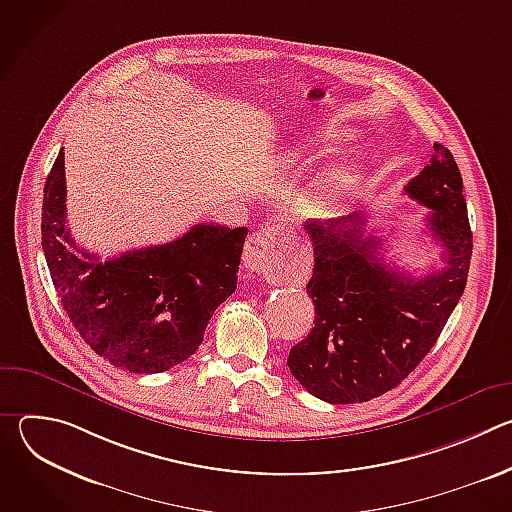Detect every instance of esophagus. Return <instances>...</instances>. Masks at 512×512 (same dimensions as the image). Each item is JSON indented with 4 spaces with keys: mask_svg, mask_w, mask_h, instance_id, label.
Returning <instances> with one entry per match:
<instances>
[{
    "mask_svg": "<svg viewBox=\"0 0 512 512\" xmlns=\"http://www.w3.org/2000/svg\"><path fill=\"white\" fill-rule=\"evenodd\" d=\"M285 249H287V245H285L283 227L267 225V227L255 231L247 239L243 263L249 271L269 273L279 263Z\"/></svg>",
    "mask_w": 512,
    "mask_h": 512,
    "instance_id": "esophagus-1",
    "label": "esophagus"
}]
</instances>
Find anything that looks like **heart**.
<instances>
[{
    "label": "heart",
    "mask_w": 512,
    "mask_h": 512,
    "mask_svg": "<svg viewBox=\"0 0 512 512\" xmlns=\"http://www.w3.org/2000/svg\"><path fill=\"white\" fill-rule=\"evenodd\" d=\"M298 156L296 154H287L285 162H296ZM356 180V172L352 166L348 164H338L334 168H330L314 186V200L320 206H328V204H336L344 194H348V190L352 188Z\"/></svg>",
    "instance_id": "obj_1"
}]
</instances>
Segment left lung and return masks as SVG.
I'll return each instance as SVG.
<instances>
[{
    "label": "left lung",
    "mask_w": 512,
    "mask_h": 512,
    "mask_svg": "<svg viewBox=\"0 0 512 512\" xmlns=\"http://www.w3.org/2000/svg\"><path fill=\"white\" fill-rule=\"evenodd\" d=\"M452 152L433 143L431 162L405 194L427 206V231L444 247V269L423 277L391 269L364 216L308 221L314 273L306 289L316 326L289 350L300 385L328 403H362L395 389L440 338L458 306L472 259V231Z\"/></svg>",
    "instance_id": "1"
}]
</instances>
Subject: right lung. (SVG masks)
Returning <instances> with one entry per match:
<instances>
[{
	"label": "right lung",
	"mask_w": 512,
	"mask_h": 512,
	"mask_svg": "<svg viewBox=\"0 0 512 512\" xmlns=\"http://www.w3.org/2000/svg\"><path fill=\"white\" fill-rule=\"evenodd\" d=\"M64 152L44 184L42 249L62 308L113 367L164 373L190 358L237 289L247 227L196 225L180 239L101 261L66 227Z\"/></svg>",
	"instance_id": "obj_1"
}]
</instances>
